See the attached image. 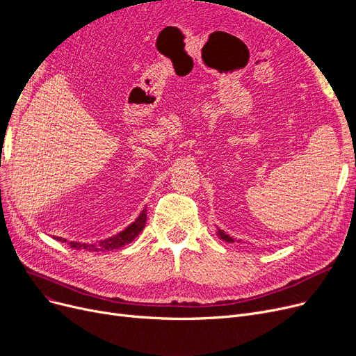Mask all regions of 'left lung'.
Returning a JSON list of instances; mask_svg holds the SVG:
<instances>
[{
    "label": "left lung",
    "mask_w": 356,
    "mask_h": 356,
    "mask_svg": "<svg viewBox=\"0 0 356 356\" xmlns=\"http://www.w3.org/2000/svg\"><path fill=\"white\" fill-rule=\"evenodd\" d=\"M218 236H219L220 239H223V241H227V242H235L232 236H229L228 234H225L223 231H220L219 228H218Z\"/></svg>",
    "instance_id": "left-lung-1"
}]
</instances>
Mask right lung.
Instances as JSON below:
<instances>
[{
    "mask_svg": "<svg viewBox=\"0 0 356 356\" xmlns=\"http://www.w3.org/2000/svg\"><path fill=\"white\" fill-rule=\"evenodd\" d=\"M145 220H147V208H144L141 211L138 218L133 223H131V225H128L124 231L118 232L114 236L98 241V242H92V244H89V242L88 244H81V242H74V241L67 242V244L70 245V248L83 250L88 252H105V251L118 250V248L129 244L131 241H134L140 235V232L145 227ZM56 239L66 242V239H63V238H56Z\"/></svg>",
    "mask_w": 356,
    "mask_h": 356,
    "instance_id": "add662e5",
    "label": "right lung"
}]
</instances>
